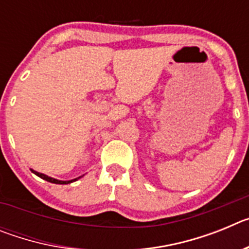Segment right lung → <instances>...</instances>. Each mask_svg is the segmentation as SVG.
I'll return each mask as SVG.
<instances>
[{"label":"right lung","mask_w":249,"mask_h":249,"mask_svg":"<svg viewBox=\"0 0 249 249\" xmlns=\"http://www.w3.org/2000/svg\"><path fill=\"white\" fill-rule=\"evenodd\" d=\"M31 172L35 173V175H36V176H38L39 178H42V179H45V181L51 182V183H56V184H68V183H72V182L77 181V179H80V178L82 177V176H81V177L74 178V179H71V181H59V179H56V178H52V177H50V176H47V175H43V173L37 172V171H35V169H31Z\"/></svg>","instance_id":"add662e5"}]
</instances>
